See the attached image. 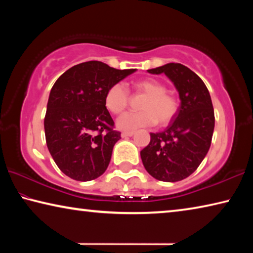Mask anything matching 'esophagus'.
I'll list each match as a JSON object with an SVG mask.
<instances>
[{"label": "esophagus", "instance_id": "1", "mask_svg": "<svg viewBox=\"0 0 253 253\" xmlns=\"http://www.w3.org/2000/svg\"><path fill=\"white\" fill-rule=\"evenodd\" d=\"M132 135H134V131H123L122 132L123 138H126V137H131Z\"/></svg>", "mask_w": 253, "mask_h": 253}]
</instances>
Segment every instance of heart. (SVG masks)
I'll return each mask as SVG.
<instances>
[{"label":"heart","mask_w":253,"mask_h":253,"mask_svg":"<svg viewBox=\"0 0 253 253\" xmlns=\"http://www.w3.org/2000/svg\"><path fill=\"white\" fill-rule=\"evenodd\" d=\"M138 92L146 97L139 105L140 111H129L117 119L116 125L122 130H136L149 127L157 122L164 126L172 121L178 110V101L173 95L166 92V87L161 81L153 78L139 80L134 84ZM129 93L126 85L118 83L111 85L105 95L106 108L115 115L121 114L128 105Z\"/></svg>","instance_id":"1"}]
</instances>
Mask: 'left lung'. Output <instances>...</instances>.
Masks as SVG:
<instances>
[{"instance_id":"left-lung-1","label":"left lung","mask_w":253,"mask_h":253,"mask_svg":"<svg viewBox=\"0 0 253 253\" xmlns=\"http://www.w3.org/2000/svg\"><path fill=\"white\" fill-rule=\"evenodd\" d=\"M164 74L178 92V110L161 132H151V142L140 152L144 168L154 178L178 182L194 172L211 146L214 110L207 85L195 72L181 63L147 70Z\"/></svg>"}]
</instances>
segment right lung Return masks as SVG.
Wrapping results in <instances>:
<instances>
[{
  "label": "right lung",
  "mask_w": 253,
  "mask_h": 253,
  "mask_svg": "<svg viewBox=\"0 0 253 253\" xmlns=\"http://www.w3.org/2000/svg\"><path fill=\"white\" fill-rule=\"evenodd\" d=\"M136 69L118 70L100 61L71 67L51 89L44 118L46 146L63 174L80 182L105 173L121 132L105 105V95Z\"/></svg>",
  "instance_id": "right-lung-1"
}]
</instances>
